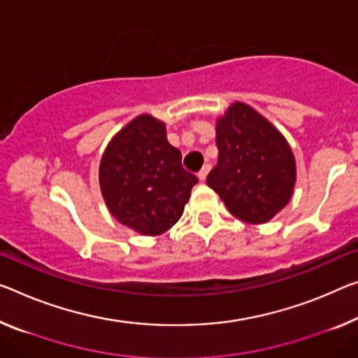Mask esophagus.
<instances>
[{
    "label": "esophagus",
    "instance_id": "34e87169",
    "mask_svg": "<svg viewBox=\"0 0 358 358\" xmlns=\"http://www.w3.org/2000/svg\"><path fill=\"white\" fill-rule=\"evenodd\" d=\"M210 169H211V164L210 163H206L205 166H203L200 171H198V179L200 180H205L206 179V176H208V173H210Z\"/></svg>",
    "mask_w": 358,
    "mask_h": 358
}]
</instances>
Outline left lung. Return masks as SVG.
Returning a JSON list of instances; mask_svg holds the SVG:
<instances>
[{"instance_id": "8db88e82", "label": "left lung", "mask_w": 358, "mask_h": 358, "mask_svg": "<svg viewBox=\"0 0 358 358\" xmlns=\"http://www.w3.org/2000/svg\"><path fill=\"white\" fill-rule=\"evenodd\" d=\"M217 164L206 184L240 221L264 224L289 201L296 182L293 152L273 126L241 102L216 126Z\"/></svg>"}]
</instances>
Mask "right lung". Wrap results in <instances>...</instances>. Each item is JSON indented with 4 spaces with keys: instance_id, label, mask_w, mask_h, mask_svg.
Masks as SVG:
<instances>
[{
    "instance_id": "obj_1",
    "label": "right lung",
    "mask_w": 358,
    "mask_h": 358,
    "mask_svg": "<svg viewBox=\"0 0 358 358\" xmlns=\"http://www.w3.org/2000/svg\"><path fill=\"white\" fill-rule=\"evenodd\" d=\"M99 182L110 213L142 235H160L184 213L198 179L166 139L164 123L141 115L107 145Z\"/></svg>"
}]
</instances>
